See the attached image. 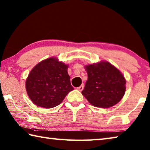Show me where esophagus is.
I'll return each instance as SVG.
<instances>
[{
  "label": "esophagus",
  "mask_w": 150,
  "mask_h": 150,
  "mask_svg": "<svg viewBox=\"0 0 150 150\" xmlns=\"http://www.w3.org/2000/svg\"><path fill=\"white\" fill-rule=\"evenodd\" d=\"M77 89L78 90H79V91H82V90H83L84 89V85L82 84L81 86H80L79 87L77 88Z\"/></svg>",
  "instance_id": "34e87169"
}]
</instances>
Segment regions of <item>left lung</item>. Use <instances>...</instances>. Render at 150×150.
<instances>
[{"label": "left lung", "instance_id": "obj_1", "mask_svg": "<svg viewBox=\"0 0 150 150\" xmlns=\"http://www.w3.org/2000/svg\"><path fill=\"white\" fill-rule=\"evenodd\" d=\"M88 74L83 94L91 105L99 108H110L124 97L126 80L120 70L107 61H100L84 66Z\"/></svg>", "mask_w": 150, "mask_h": 150}]
</instances>
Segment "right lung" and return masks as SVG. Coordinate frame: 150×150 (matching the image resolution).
<instances>
[{"label":"right lung","mask_w":150,"mask_h":150,"mask_svg":"<svg viewBox=\"0 0 150 150\" xmlns=\"http://www.w3.org/2000/svg\"><path fill=\"white\" fill-rule=\"evenodd\" d=\"M68 64L51 57L35 66L26 79V93L38 107L51 108L63 101L73 90L67 73Z\"/></svg>","instance_id":"add662e5"}]
</instances>
